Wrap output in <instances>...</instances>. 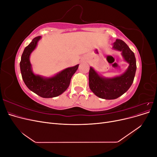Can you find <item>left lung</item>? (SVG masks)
Wrapping results in <instances>:
<instances>
[{
    "mask_svg": "<svg viewBox=\"0 0 157 157\" xmlns=\"http://www.w3.org/2000/svg\"><path fill=\"white\" fill-rule=\"evenodd\" d=\"M113 49L121 52L123 58L129 64L124 73L112 78L99 75L90 67L89 71V87L98 97L105 99H115L124 94L130 88L136 71V60L134 53L125 42L117 39L113 44Z\"/></svg>",
    "mask_w": 157,
    "mask_h": 157,
    "instance_id": "obj_1",
    "label": "left lung"
}]
</instances>
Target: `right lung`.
Wrapping results in <instances>:
<instances>
[{
    "label": "right lung",
    "instance_id": "right-lung-1",
    "mask_svg": "<svg viewBox=\"0 0 157 157\" xmlns=\"http://www.w3.org/2000/svg\"><path fill=\"white\" fill-rule=\"evenodd\" d=\"M40 39V36L34 38L23 50L20 63L22 78L27 87L39 96L44 98L57 97L68 88L71 79L79 65L66 68L51 77L35 74L30 62V56Z\"/></svg>",
    "mask_w": 157,
    "mask_h": 157
}]
</instances>
